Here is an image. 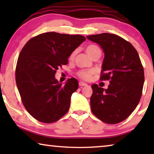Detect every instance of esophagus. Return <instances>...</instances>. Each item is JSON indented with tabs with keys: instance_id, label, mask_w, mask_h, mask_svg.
Wrapping results in <instances>:
<instances>
[{
	"instance_id": "1",
	"label": "esophagus",
	"mask_w": 154,
	"mask_h": 154,
	"mask_svg": "<svg viewBox=\"0 0 154 154\" xmlns=\"http://www.w3.org/2000/svg\"><path fill=\"white\" fill-rule=\"evenodd\" d=\"M79 85L80 87H83V86H88V84L87 83H85L84 82H79Z\"/></svg>"
}]
</instances>
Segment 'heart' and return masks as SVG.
I'll list each match as a JSON object with an SVG mask.
<instances>
[{
    "mask_svg": "<svg viewBox=\"0 0 154 154\" xmlns=\"http://www.w3.org/2000/svg\"><path fill=\"white\" fill-rule=\"evenodd\" d=\"M85 51H86L87 54L89 55L90 57L94 55L95 54L98 53V52L100 51V49H99L98 46L95 45H90L87 46L86 49H85ZM75 54H76V51H73L72 53L70 55V59L72 60L74 58L75 56ZM93 73V71H88V70H82V71H79L78 72V75L79 77L82 78L83 79L85 80H88L90 79L91 76H92V74Z\"/></svg>",
    "mask_w": 154,
    "mask_h": 154,
    "instance_id": "1",
    "label": "heart"
}]
</instances>
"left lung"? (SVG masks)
<instances>
[{"instance_id":"1","label":"left lung","mask_w":154,"mask_h":154,"mask_svg":"<svg viewBox=\"0 0 154 154\" xmlns=\"http://www.w3.org/2000/svg\"><path fill=\"white\" fill-rule=\"evenodd\" d=\"M105 54L101 80H110L107 89L93 84L90 106L92 113L105 123L124 121L136 109L144 84V70L131 43L110 33L87 36Z\"/></svg>"}]
</instances>
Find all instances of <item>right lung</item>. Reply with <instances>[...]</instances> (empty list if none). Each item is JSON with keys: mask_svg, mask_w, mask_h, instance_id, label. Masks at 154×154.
<instances>
[{"mask_svg": "<svg viewBox=\"0 0 154 154\" xmlns=\"http://www.w3.org/2000/svg\"><path fill=\"white\" fill-rule=\"evenodd\" d=\"M85 41L82 35L45 32L31 38L21 51L15 70L17 87L26 109L38 121L55 122L69 111L79 83L71 78L62 85L56 72Z\"/></svg>", "mask_w": 154, "mask_h": 154, "instance_id": "add662e5", "label": "right lung"}]
</instances>
